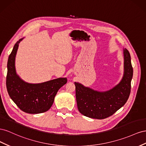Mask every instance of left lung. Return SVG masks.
<instances>
[{"instance_id": "obj_1", "label": "left lung", "mask_w": 146, "mask_h": 146, "mask_svg": "<svg viewBox=\"0 0 146 146\" xmlns=\"http://www.w3.org/2000/svg\"><path fill=\"white\" fill-rule=\"evenodd\" d=\"M123 54L124 75L113 89L100 92L74 82L78 109L82 114L90 118L103 119L114 114L125 104L130 94L133 70L130 54L126 48L123 49Z\"/></svg>"}]
</instances>
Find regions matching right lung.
Returning a JSON list of instances; mask_svg holds the SVG:
<instances>
[{"label": "right lung", "instance_id": "1", "mask_svg": "<svg viewBox=\"0 0 146 146\" xmlns=\"http://www.w3.org/2000/svg\"><path fill=\"white\" fill-rule=\"evenodd\" d=\"M14 46L7 62L6 86L8 93L21 110L29 114H38L47 111L52 105L57 91L65 84L67 79L58 78L41 84H29L16 74L15 56L20 41Z\"/></svg>", "mask_w": 146, "mask_h": 146}]
</instances>
